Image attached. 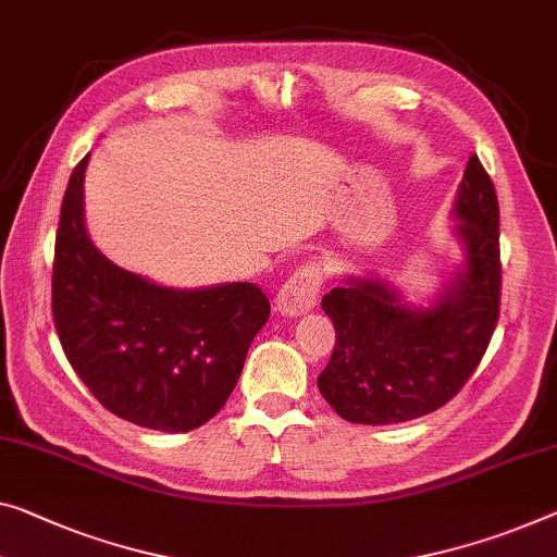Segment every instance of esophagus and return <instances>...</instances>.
I'll return each instance as SVG.
<instances>
[{"instance_id": "obj_1", "label": "esophagus", "mask_w": 557, "mask_h": 557, "mask_svg": "<svg viewBox=\"0 0 557 557\" xmlns=\"http://www.w3.org/2000/svg\"><path fill=\"white\" fill-rule=\"evenodd\" d=\"M323 286V271L319 267H301L281 286L276 296V308L284 315H301L311 311L319 301Z\"/></svg>"}]
</instances>
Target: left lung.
I'll list each match as a JSON object with an SVG mask.
<instances>
[{
  "label": "left lung",
  "instance_id": "left-lung-1",
  "mask_svg": "<svg viewBox=\"0 0 557 557\" xmlns=\"http://www.w3.org/2000/svg\"><path fill=\"white\" fill-rule=\"evenodd\" d=\"M463 263L428 306L375 276H346L323 296L336 346L319 391L350 423H406L446 406L481 363L500 311L498 196L470 157L453 201Z\"/></svg>",
  "mask_w": 557,
  "mask_h": 557
}]
</instances>
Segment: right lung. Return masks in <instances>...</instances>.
Listing matches in <instances>:
<instances>
[{
  "instance_id": "obj_1",
  "label": "right lung",
  "mask_w": 557,
  "mask_h": 557,
  "mask_svg": "<svg viewBox=\"0 0 557 557\" xmlns=\"http://www.w3.org/2000/svg\"><path fill=\"white\" fill-rule=\"evenodd\" d=\"M87 161L89 153L72 171L59 213L51 271L59 341L111 413L151 431H194L224 408L269 321V298L246 281L159 286L109 261L84 221Z\"/></svg>"
}]
</instances>
